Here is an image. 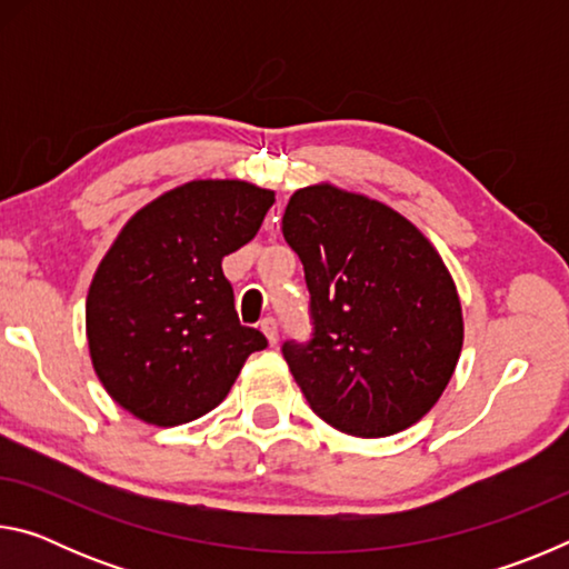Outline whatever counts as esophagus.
Here are the masks:
<instances>
[{
	"label": "esophagus",
	"instance_id": "1",
	"mask_svg": "<svg viewBox=\"0 0 569 569\" xmlns=\"http://www.w3.org/2000/svg\"><path fill=\"white\" fill-rule=\"evenodd\" d=\"M261 331L266 333L268 343H271V346H276V343H278V323H276L273 316H268V319H263V321H261Z\"/></svg>",
	"mask_w": 569,
	"mask_h": 569
}]
</instances>
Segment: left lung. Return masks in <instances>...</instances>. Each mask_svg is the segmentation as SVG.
<instances>
[{
  "label": "left lung",
  "mask_w": 569,
  "mask_h": 569,
  "mask_svg": "<svg viewBox=\"0 0 569 569\" xmlns=\"http://www.w3.org/2000/svg\"><path fill=\"white\" fill-rule=\"evenodd\" d=\"M283 238L303 263L311 341L283 343L303 397L333 429L389 437L439 401L465 321L457 286L421 230L329 182L296 190Z\"/></svg>",
  "instance_id": "1"
}]
</instances>
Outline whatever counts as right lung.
Returning <instances> with one entry per match:
<instances>
[{"instance_id": "obj_1", "label": "right lung", "mask_w": 569, "mask_h": 569, "mask_svg": "<svg viewBox=\"0 0 569 569\" xmlns=\"http://www.w3.org/2000/svg\"><path fill=\"white\" fill-rule=\"evenodd\" d=\"M273 190L192 180L140 208L94 273L84 306L92 366L110 397L156 427L203 417L268 346L240 326L223 258L261 228Z\"/></svg>"}]
</instances>
